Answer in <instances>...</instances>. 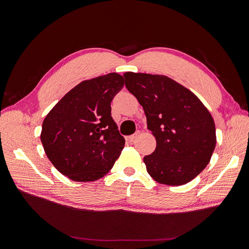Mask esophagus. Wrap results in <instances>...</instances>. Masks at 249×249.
I'll return each instance as SVG.
<instances>
[{"label": "esophagus", "mask_w": 249, "mask_h": 249, "mask_svg": "<svg viewBox=\"0 0 249 249\" xmlns=\"http://www.w3.org/2000/svg\"><path fill=\"white\" fill-rule=\"evenodd\" d=\"M139 136V131H137L136 133H134L133 135H130V136H128L126 139L129 141V142H134L136 139H137V137Z\"/></svg>", "instance_id": "obj_1"}]
</instances>
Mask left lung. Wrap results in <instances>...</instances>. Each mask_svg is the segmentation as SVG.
<instances>
[{
  "mask_svg": "<svg viewBox=\"0 0 249 249\" xmlns=\"http://www.w3.org/2000/svg\"><path fill=\"white\" fill-rule=\"evenodd\" d=\"M125 86L144 110L156 148L143 161L160 184L181 186L210 162L216 146L212 115L194 93L165 75L128 71Z\"/></svg>",
  "mask_w": 249,
  "mask_h": 249,
  "instance_id": "left-lung-1",
  "label": "left lung"
}]
</instances>
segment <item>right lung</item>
Returning a JSON list of instances; mask_svg holds the SVG:
<instances>
[{"instance_id":"add662e5","label":"right lung","mask_w":249,"mask_h":249,"mask_svg":"<svg viewBox=\"0 0 249 249\" xmlns=\"http://www.w3.org/2000/svg\"><path fill=\"white\" fill-rule=\"evenodd\" d=\"M123 86L117 72L84 81L47 114L40 139L60 174L75 181H94L110 172L125 145L111 116V102Z\"/></svg>"}]
</instances>
